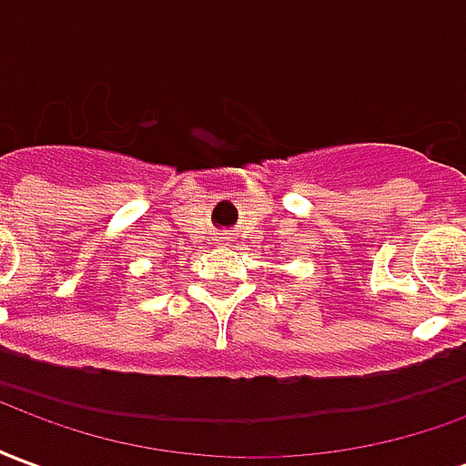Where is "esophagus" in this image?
I'll return each mask as SVG.
<instances>
[{
    "label": "esophagus",
    "mask_w": 466,
    "mask_h": 466,
    "mask_svg": "<svg viewBox=\"0 0 466 466\" xmlns=\"http://www.w3.org/2000/svg\"><path fill=\"white\" fill-rule=\"evenodd\" d=\"M219 242H234L232 232H229V229H227V232H219Z\"/></svg>",
    "instance_id": "34e87169"
}]
</instances>
